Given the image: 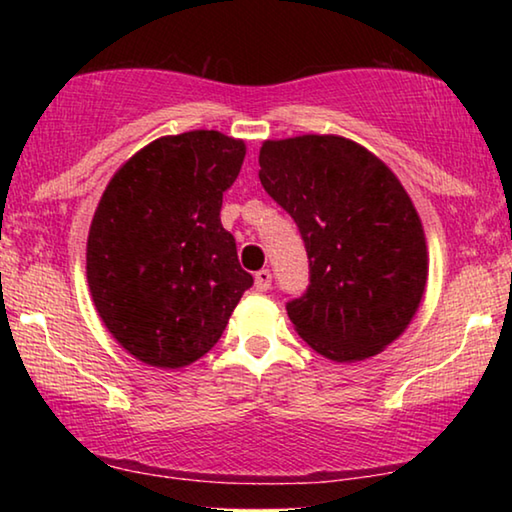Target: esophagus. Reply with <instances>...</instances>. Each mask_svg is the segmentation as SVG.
Returning a JSON list of instances; mask_svg holds the SVG:
<instances>
[{
    "mask_svg": "<svg viewBox=\"0 0 512 512\" xmlns=\"http://www.w3.org/2000/svg\"><path fill=\"white\" fill-rule=\"evenodd\" d=\"M255 289L257 291H268L271 289V271H259V273H255Z\"/></svg>",
    "mask_w": 512,
    "mask_h": 512,
    "instance_id": "esophagus-1",
    "label": "esophagus"
}]
</instances>
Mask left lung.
Segmentation results:
<instances>
[{"label": "left lung", "instance_id": "obj_1", "mask_svg": "<svg viewBox=\"0 0 512 512\" xmlns=\"http://www.w3.org/2000/svg\"><path fill=\"white\" fill-rule=\"evenodd\" d=\"M259 180L307 248V293L287 305L302 341L352 363L400 339L424 296L429 255L395 173L341 135H298L262 144Z\"/></svg>", "mask_w": 512, "mask_h": 512}]
</instances>
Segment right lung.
Here are the masks:
<instances>
[{"instance_id": "obj_1", "label": "right lung", "mask_w": 512, "mask_h": 512, "mask_svg": "<svg viewBox=\"0 0 512 512\" xmlns=\"http://www.w3.org/2000/svg\"><path fill=\"white\" fill-rule=\"evenodd\" d=\"M244 158V140L219 131L164 135L121 164L101 196L85 253L92 302L146 366L201 359L253 287L221 225Z\"/></svg>"}]
</instances>
